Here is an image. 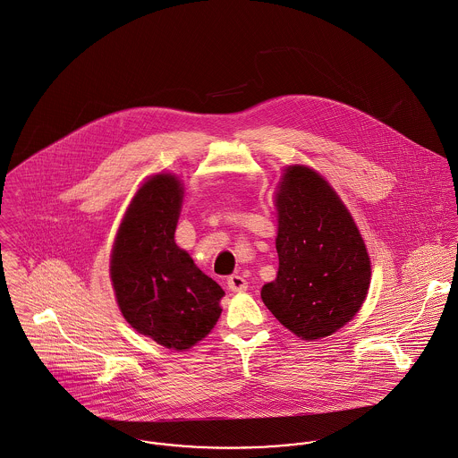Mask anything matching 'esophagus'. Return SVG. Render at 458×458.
Instances as JSON below:
<instances>
[{"mask_svg":"<svg viewBox=\"0 0 458 458\" xmlns=\"http://www.w3.org/2000/svg\"><path fill=\"white\" fill-rule=\"evenodd\" d=\"M226 284H228V289L233 291V293H242V291L247 289V281L242 276H235L233 274V276H230L226 279Z\"/></svg>","mask_w":458,"mask_h":458,"instance_id":"esophagus-1","label":"esophagus"}]
</instances>
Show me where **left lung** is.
<instances>
[{"instance_id": "1", "label": "left lung", "mask_w": 458, "mask_h": 458, "mask_svg": "<svg viewBox=\"0 0 458 458\" xmlns=\"http://www.w3.org/2000/svg\"><path fill=\"white\" fill-rule=\"evenodd\" d=\"M277 279L261 289L276 318L303 340L329 336L368 294L371 267L351 212L316 171L289 167L277 193Z\"/></svg>"}]
</instances>
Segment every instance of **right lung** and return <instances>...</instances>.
Returning <instances> with one entry per match:
<instances>
[{
	"label": "right lung",
	"mask_w": 458,
	"mask_h": 458,
	"mask_svg": "<svg viewBox=\"0 0 458 458\" xmlns=\"http://www.w3.org/2000/svg\"><path fill=\"white\" fill-rule=\"evenodd\" d=\"M182 186L157 174L134 197L111 256V281L127 322L157 344L186 351L209 335L225 291L174 242Z\"/></svg>",
	"instance_id": "obj_1"
}]
</instances>
